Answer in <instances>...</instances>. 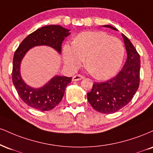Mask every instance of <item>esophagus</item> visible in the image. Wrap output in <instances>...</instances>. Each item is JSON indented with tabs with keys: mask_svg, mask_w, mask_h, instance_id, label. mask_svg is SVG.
<instances>
[{
	"mask_svg": "<svg viewBox=\"0 0 153 153\" xmlns=\"http://www.w3.org/2000/svg\"><path fill=\"white\" fill-rule=\"evenodd\" d=\"M83 78V76L80 74L75 75L73 77V81H78V80H80Z\"/></svg>",
	"mask_w": 153,
	"mask_h": 153,
	"instance_id": "1",
	"label": "esophagus"
}]
</instances>
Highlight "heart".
Here are the masks:
<instances>
[{
	"label": "heart",
	"mask_w": 153,
	"mask_h": 153,
	"mask_svg": "<svg viewBox=\"0 0 153 153\" xmlns=\"http://www.w3.org/2000/svg\"><path fill=\"white\" fill-rule=\"evenodd\" d=\"M125 48L122 42L104 32H83L73 44L62 48L64 63L71 71L78 69L84 61L93 76L99 80L113 77L122 65Z\"/></svg>",
	"instance_id": "1"
}]
</instances>
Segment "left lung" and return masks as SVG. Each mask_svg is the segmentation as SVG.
I'll return each mask as SVG.
<instances>
[{"instance_id":"8db88e82","label":"left lung","mask_w":153,"mask_h":153,"mask_svg":"<svg viewBox=\"0 0 153 153\" xmlns=\"http://www.w3.org/2000/svg\"><path fill=\"white\" fill-rule=\"evenodd\" d=\"M103 27L117 30L105 25ZM127 51V60L123 69L114 78L105 82H94L88 93V100L97 112L111 114L124 108L132 100L140 85V59L131 42L122 34Z\"/></svg>"}]
</instances>
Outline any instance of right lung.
I'll list each match as a JSON object with an SVG mask.
<instances>
[{
	"label": "right lung",
	"mask_w": 153,
	"mask_h": 153,
	"mask_svg": "<svg viewBox=\"0 0 153 153\" xmlns=\"http://www.w3.org/2000/svg\"><path fill=\"white\" fill-rule=\"evenodd\" d=\"M69 35V30L60 25H46L28 35L15 52L13 83L22 100L30 108L41 111L54 108L62 100L65 88L71 82L72 78L58 75L42 88H33L27 85L21 76L20 66L22 59L31 48L37 45H48L60 53L62 41Z\"/></svg>",
	"instance_id": "add662e5"
}]
</instances>
